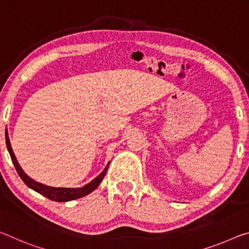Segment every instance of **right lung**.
<instances>
[{
    "label": "right lung",
    "instance_id": "obj_1",
    "mask_svg": "<svg viewBox=\"0 0 249 249\" xmlns=\"http://www.w3.org/2000/svg\"><path fill=\"white\" fill-rule=\"evenodd\" d=\"M5 140H6L7 151H9V153H10L12 162H13L15 169H16V171H18V173L19 177H21L23 182L25 183V184L30 187V189L36 191L37 193L42 194L43 196L50 198V199H52V201H55V202L72 201V199H77L79 197L86 196V195H88L89 193H91L92 191H95L97 189L98 185L101 183V181L104 180L105 175H106V173H107L109 163H110L109 162L108 164L106 165V168L104 169L103 172L98 175L97 178H93L92 181L89 182L88 184L84 185L83 187H76V189H71V187H53V186L42 184V183H39V182H36L35 180H33V178H31L25 172H24L23 169L21 168V165L18 164V160H16V157L13 152V150H12L10 138H9V134H7V130L5 131Z\"/></svg>",
    "mask_w": 249,
    "mask_h": 249
}]
</instances>
